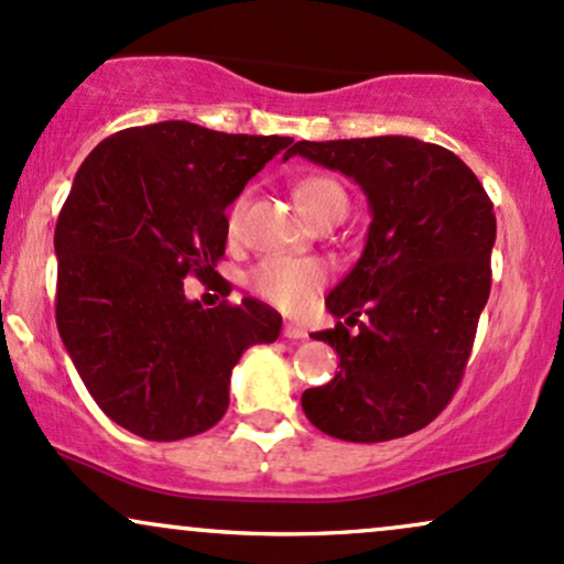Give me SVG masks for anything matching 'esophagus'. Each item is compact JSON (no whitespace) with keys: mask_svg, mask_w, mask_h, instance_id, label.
<instances>
[{"mask_svg":"<svg viewBox=\"0 0 564 564\" xmlns=\"http://www.w3.org/2000/svg\"><path fill=\"white\" fill-rule=\"evenodd\" d=\"M282 335L290 340H303V338H308V330L303 325H295V322H284Z\"/></svg>","mask_w":564,"mask_h":564,"instance_id":"obj_1","label":"esophagus"}]
</instances>
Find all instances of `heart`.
Segmentation results:
<instances>
[{
	"label": "heart",
	"mask_w": 564,
	"mask_h": 564,
	"mask_svg": "<svg viewBox=\"0 0 564 564\" xmlns=\"http://www.w3.org/2000/svg\"><path fill=\"white\" fill-rule=\"evenodd\" d=\"M295 202L308 220H322L333 213L349 210V197L338 181L327 175H308L295 186ZM248 199L239 197L226 215V231L237 234L242 226V215ZM327 280L325 265L314 258H265L252 269L250 288L258 299L282 312H299L314 299L316 290Z\"/></svg>",
	"instance_id": "heart-1"
}]
</instances>
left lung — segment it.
<instances>
[{
  "instance_id": "obj_1",
  "label": "left lung",
  "mask_w": 564,
  "mask_h": 564,
  "mask_svg": "<svg viewBox=\"0 0 564 564\" xmlns=\"http://www.w3.org/2000/svg\"><path fill=\"white\" fill-rule=\"evenodd\" d=\"M295 154L357 181L372 215L362 258L325 299L346 322L314 333L340 370L303 391V413L346 442L419 432L453 400L469 362L490 295L492 202L453 151L408 135L299 141L284 160Z\"/></svg>"
}]
</instances>
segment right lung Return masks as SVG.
Listing matches in <instances>:
<instances>
[{"mask_svg":"<svg viewBox=\"0 0 564 564\" xmlns=\"http://www.w3.org/2000/svg\"><path fill=\"white\" fill-rule=\"evenodd\" d=\"M290 143L173 119L113 132L77 170L55 224V322L93 400L128 432L154 442L207 432L229 408L245 349L280 338L271 306L202 308L183 280L215 274L226 207Z\"/></svg>","mask_w":564,"mask_h":564,"instance_id":"1","label":"right lung"}]
</instances>
